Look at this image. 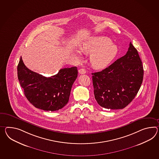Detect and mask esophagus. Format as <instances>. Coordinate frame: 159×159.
Instances as JSON below:
<instances>
[{"label": "esophagus", "instance_id": "1", "mask_svg": "<svg viewBox=\"0 0 159 159\" xmlns=\"http://www.w3.org/2000/svg\"><path fill=\"white\" fill-rule=\"evenodd\" d=\"M79 73L80 74H86V70L83 68H81L79 70Z\"/></svg>", "mask_w": 159, "mask_h": 159}]
</instances>
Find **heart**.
Wrapping results in <instances>:
<instances>
[{"mask_svg": "<svg viewBox=\"0 0 159 159\" xmlns=\"http://www.w3.org/2000/svg\"><path fill=\"white\" fill-rule=\"evenodd\" d=\"M80 49L85 53L90 54V62L97 69L104 68L108 66L118 52L116 45L109 38L104 36L91 37L87 39L82 43ZM74 53L80 57L81 53L78 49L75 50Z\"/></svg>", "mask_w": 159, "mask_h": 159, "instance_id": "b5f03b06", "label": "heart"}]
</instances>
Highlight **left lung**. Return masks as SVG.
Masks as SVG:
<instances>
[{
	"instance_id": "8db88e82",
	"label": "left lung",
	"mask_w": 159,
	"mask_h": 159,
	"mask_svg": "<svg viewBox=\"0 0 159 159\" xmlns=\"http://www.w3.org/2000/svg\"><path fill=\"white\" fill-rule=\"evenodd\" d=\"M92 75L98 103L107 109H122L139 91L143 80V66L138 52L130 43L125 56Z\"/></svg>"
}]
</instances>
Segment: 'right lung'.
<instances>
[{"label":"right lung","instance_id":"right-lung-1","mask_svg":"<svg viewBox=\"0 0 159 159\" xmlns=\"http://www.w3.org/2000/svg\"><path fill=\"white\" fill-rule=\"evenodd\" d=\"M18 78L27 100L36 108L54 111L61 109L69 101L74 81L78 77L76 66L61 69L47 78L27 68L20 57Z\"/></svg>","mask_w":159,"mask_h":159}]
</instances>
